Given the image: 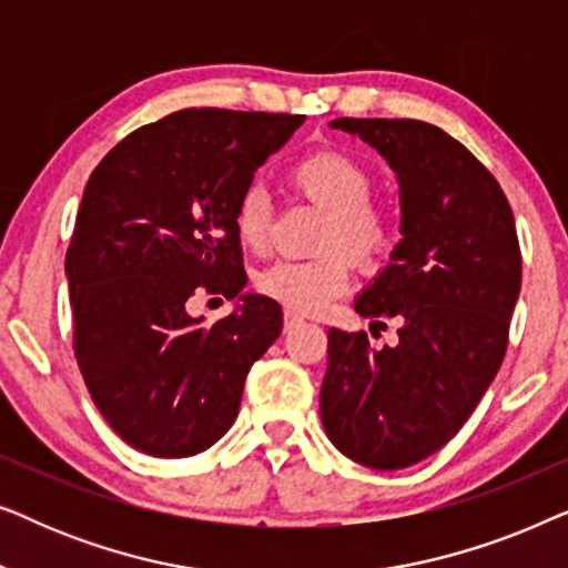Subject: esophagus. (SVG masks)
Listing matches in <instances>:
<instances>
[{
	"label": "esophagus",
	"instance_id": "34e87169",
	"mask_svg": "<svg viewBox=\"0 0 568 568\" xmlns=\"http://www.w3.org/2000/svg\"><path fill=\"white\" fill-rule=\"evenodd\" d=\"M302 323H305V317L294 313V310H284V328H286V331H294V328H297V325H302Z\"/></svg>",
	"mask_w": 568,
	"mask_h": 568
}]
</instances>
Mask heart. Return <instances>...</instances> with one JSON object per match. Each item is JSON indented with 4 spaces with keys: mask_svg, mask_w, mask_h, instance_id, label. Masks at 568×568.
Returning <instances> with one entry per match:
<instances>
[{
    "mask_svg": "<svg viewBox=\"0 0 568 568\" xmlns=\"http://www.w3.org/2000/svg\"><path fill=\"white\" fill-rule=\"evenodd\" d=\"M290 181L302 196L328 212L321 240V247L328 253L305 261L284 258L271 263L261 271L255 286L286 310L317 315L346 290L352 278V261L343 252H331L329 247L346 246L359 266L369 268L390 251L393 224L385 209L369 201V173L346 152L317 150L305 154L292 165ZM268 193L253 185L237 199V240L251 251H261L268 243Z\"/></svg>",
    "mask_w": 568,
    "mask_h": 568,
    "instance_id": "b5f03b06",
    "label": "heart"
}]
</instances>
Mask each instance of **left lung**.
Here are the masks:
<instances>
[{"mask_svg":"<svg viewBox=\"0 0 568 568\" xmlns=\"http://www.w3.org/2000/svg\"><path fill=\"white\" fill-rule=\"evenodd\" d=\"M331 126L375 146L398 178L403 240L354 310L400 328L383 348L364 331H328L321 418L354 463L398 470L445 447L501 367L523 284L515 214L496 178L432 123Z\"/></svg>","mask_w":568,"mask_h":568,"instance_id":"8db88e82","label":"left lung"}]
</instances>
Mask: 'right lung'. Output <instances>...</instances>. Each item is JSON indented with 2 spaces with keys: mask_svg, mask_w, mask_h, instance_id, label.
<instances>
[{
  "mask_svg": "<svg viewBox=\"0 0 568 568\" xmlns=\"http://www.w3.org/2000/svg\"><path fill=\"white\" fill-rule=\"evenodd\" d=\"M305 115L185 108L146 123L92 170L67 251L74 356L113 432L139 453L189 457L235 424L282 307L243 294L237 199ZM239 307L203 325L196 293Z\"/></svg>",
  "mask_w": 568,
  "mask_h": 568,
  "instance_id": "right-lung-1",
  "label": "right lung"
}]
</instances>
